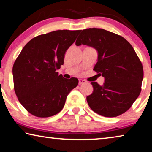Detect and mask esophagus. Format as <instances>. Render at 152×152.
I'll return each instance as SVG.
<instances>
[{
    "instance_id": "obj_1",
    "label": "esophagus",
    "mask_w": 152,
    "mask_h": 152,
    "mask_svg": "<svg viewBox=\"0 0 152 152\" xmlns=\"http://www.w3.org/2000/svg\"><path fill=\"white\" fill-rule=\"evenodd\" d=\"M85 83H86V81L85 80H82V79L78 80V84H80V85L82 84H85Z\"/></svg>"
}]
</instances>
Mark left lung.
Segmentation results:
<instances>
[{
	"instance_id": "8db88e82",
	"label": "left lung",
	"mask_w": 152,
	"mask_h": 152,
	"mask_svg": "<svg viewBox=\"0 0 152 152\" xmlns=\"http://www.w3.org/2000/svg\"><path fill=\"white\" fill-rule=\"evenodd\" d=\"M87 45L98 51L93 70L105 78L100 86L92 82V93L86 101L94 112L115 117L132 107L140 95L143 69L132 45L122 36L98 28L82 31L76 45Z\"/></svg>"
}]
</instances>
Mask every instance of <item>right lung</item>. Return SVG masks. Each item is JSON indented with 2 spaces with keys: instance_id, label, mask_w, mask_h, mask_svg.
<instances>
[{
  "instance_id": "obj_1",
  "label": "right lung",
  "mask_w": 152,
  "mask_h": 152,
  "mask_svg": "<svg viewBox=\"0 0 152 152\" xmlns=\"http://www.w3.org/2000/svg\"><path fill=\"white\" fill-rule=\"evenodd\" d=\"M81 30H58L30 40L12 67L14 89L25 109L37 117L60 112L67 96L78 86L76 78H64L57 72L65 53Z\"/></svg>"
}]
</instances>
